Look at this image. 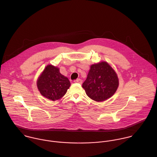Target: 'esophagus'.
<instances>
[{"label":"esophagus","instance_id":"34e87169","mask_svg":"<svg viewBox=\"0 0 157 157\" xmlns=\"http://www.w3.org/2000/svg\"><path fill=\"white\" fill-rule=\"evenodd\" d=\"M75 83H80V84H82V80L81 79L78 78V79H77L76 80H75Z\"/></svg>","mask_w":157,"mask_h":157}]
</instances>
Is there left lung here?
Wrapping results in <instances>:
<instances>
[{
  "instance_id": "1",
  "label": "left lung",
  "mask_w": 157,
  "mask_h": 157,
  "mask_svg": "<svg viewBox=\"0 0 157 157\" xmlns=\"http://www.w3.org/2000/svg\"><path fill=\"white\" fill-rule=\"evenodd\" d=\"M118 86L117 75L106 61L92 64L87 78L82 85L86 95L99 102L113 96Z\"/></svg>"
}]
</instances>
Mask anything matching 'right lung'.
I'll return each instance as SVG.
<instances>
[{
	"label": "right lung",
	"instance_id": "1",
	"mask_svg": "<svg viewBox=\"0 0 157 157\" xmlns=\"http://www.w3.org/2000/svg\"><path fill=\"white\" fill-rule=\"evenodd\" d=\"M36 85L43 96L55 101L65 95L71 83L66 77L59 72L58 67L49 64L39 76Z\"/></svg>",
	"mask_w": 157,
	"mask_h": 157
}]
</instances>
